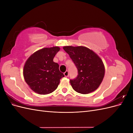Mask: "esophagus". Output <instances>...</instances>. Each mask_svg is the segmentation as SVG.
<instances>
[{
	"instance_id": "esophagus-1",
	"label": "esophagus",
	"mask_w": 133,
	"mask_h": 133,
	"mask_svg": "<svg viewBox=\"0 0 133 133\" xmlns=\"http://www.w3.org/2000/svg\"><path fill=\"white\" fill-rule=\"evenodd\" d=\"M64 75L65 76V77H67V76H69V72H68V71H66L65 73H64Z\"/></svg>"
}]
</instances>
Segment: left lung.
<instances>
[{
  "label": "left lung",
  "mask_w": 133,
  "mask_h": 133,
  "mask_svg": "<svg viewBox=\"0 0 133 133\" xmlns=\"http://www.w3.org/2000/svg\"><path fill=\"white\" fill-rule=\"evenodd\" d=\"M63 49L78 69L77 77L70 80L73 89L83 94L97 89L105 75V66L101 58L85 46H65Z\"/></svg>",
  "instance_id": "1"
}]
</instances>
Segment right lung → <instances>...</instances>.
Listing matches in <instances>:
<instances>
[{"instance_id": "1", "label": "right lung", "mask_w": 133, "mask_h": 133, "mask_svg": "<svg viewBox=\"0 0 133 133\" xmlns=\"http://www.w3.org/2000/svg\"><path fill=\"white\" fill-rule=\"evenodd\" d=\"M60 50L59 46L44 48L31 54L25 62L23 76L30 89L39 94L51 93L58 87L64 75L53 59Z\"/></svg>"}]
</instances>
